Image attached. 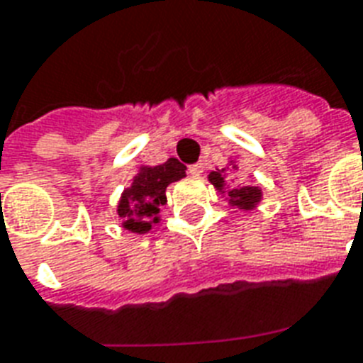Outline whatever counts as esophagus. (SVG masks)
I'll return each mask as SVG.
<instances>
[{
    "mask_svg": "<svg viewBox=\"0 0 363 363\" xmlns=\"http://www.w3.org/2000/svg\"><path fill=\"white\" fill-rule=\"evenodd\" d=\"M187 172L191 174V176H195V178H199L202 174V164L201 162H196V164H191L189 168H187Z\"/></svg>",
    "mask_w": 363,
    "mask_h": 363,
    "instance_id": "1",
    "label": "esophagus"
}]
</instances>
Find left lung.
Listing matches in <instances>:
<instances>
[{"mask_svg": "<svg viewBox=\"0 0 363 363\" xmlns=\"http://www.w3.org/2000/svg\"><path fill=\"white\" fill-rule=\"evenodd\" d=\"M237 164L235 161H231V170H237ZM227 172L229 168H218V170H212L208 174V182L216 187V191H220V195H225V201H229L233 208H238V210H254L257 208V204L263 199V191L261 187H255V185H231L229 184V178H227Z\"/></svg>", "mask_w": 363, "mask_h": 363, "instance_id": "left-lung-1", "label": "left lung"}]
</instances>
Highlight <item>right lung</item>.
<instances>
[{
  "label": "right lung",
  "mask_w": 363,
  "mask_h": 363,
  "mask_svg": "<svg viewBox=\"0 0 363 363\" xmlns=\"http://www.w3.org/2000/svg\"><path fill=\"white\" fill-rule=\"evenodd\" d=\"M185 170L178 159H168L157 167H140L117 204V216L123 220L121 227L136 235L150 233L159 223V210L167 204V187L185 178Z\"/></svg>",
  "instance_id": "obj_1"
}]
</instances>
